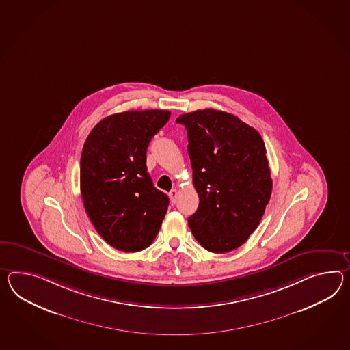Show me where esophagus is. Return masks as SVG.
I'll list each match as a JSON object with an SVG mask.
<instances>
[{
    "label": "esophagus",
    "mask_w": 350,
    "mask_h": 350,
    "mask_svg": "<svg viewBox=\"0 0 350 350\" xmlns=\"http://www.w3.org/2000/svg\"><path fill=\"white\" fill-rule=\"evenodd\" d=\"M170 197H171L172 204H176L177 202V197H178V191L177 189H172L170 192Z\"/></svg>",
    "instance_id": "esophagus-1"
}]
</instances>
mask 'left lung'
<instances>
[{"instance_id": "8db88e82", "label": "left lung", "mask_w": 350, "mask_h": 350, "mask_svg": "<svg viewBox=\"0 0 350 350\" xmlns=\"http://www.w3.org/2000/svg\"><path fill=\"white\" fill-rule=\"evenodd\" d=\"M187 130L193 186L200 197L188 225L213 253L243 245L262 220L272 193L260 134L228 112L197 110L178 116Z\"/></svg>"}]
</instances>
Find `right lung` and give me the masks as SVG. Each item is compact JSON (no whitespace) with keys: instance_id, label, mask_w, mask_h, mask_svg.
Here are the masks:
<instances>
[{"instance_id":"obj_1","label":"right lung","mask_w":350,"mask_h":350,"mask_svg":"<svg viewBox=\"0 0 350 350\" xmlns=\"http://www.w3.org/2000/svg\"><path fill=\"white\" fill-rule=\"evenodd\" d=\"M171 112L113 113L85 139L81 155V195L85 213L106 243L140 252L153 243L170 198L146 172V149Z\"/></svg>"}]
</instances>
